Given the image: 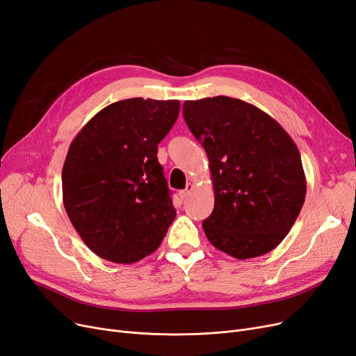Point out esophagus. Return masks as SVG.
I'll return each mask as SVG.
<instances>
[{"instance_id": "1", "label": "esophagus", "mask_w": 356, "mask_h": 356, "mask_svg": "<svg viewBox=\"0 0 356 356\" xmlns=\"http://www.w3.org/2000/svg\"><path fill=\"white\" fill-rule=\"evenodd\" d=\"M193 188H195V186H193L192 183H188V184H186V189L180 191V193H179V195H180V199H186V196H189V193L193 191Z\"/></svg>"}]
</instances>
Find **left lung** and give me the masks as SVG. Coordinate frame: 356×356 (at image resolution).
<instances>
[{"instance_id": "obj_1", "label": "left lung", "mask_w": 356, "mask_h": 356, "mask_svg": "<svg viewBox=\"0 0 356 356\" xmlns=\"http://www.w3.org/2000/svg\"><path fill=\"white\" fill-rule=\"evenodd\" d=\"M183 118L209 160L215 205L209 243L236 259L266 254L304 205L307 181L288 132L259 107L227 96L186 100Z\"/></svg>"}]
</instances>
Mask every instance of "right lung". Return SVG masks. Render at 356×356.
Masks as SVG:
<instances>
[{"label":"right lung","instance_id":"1","mask_svg":"<svg viewBox=\"0 0 356 356\" xmlns=\"http://www.w3.org/2000/svg\"><path fill=\"white\" fill-rule=\"evenodd\" d=\"M179 100L127 99L106 106L76 134L63 168L68 218L91 252L135 264L159 249L176 209L159 144Z\"/></svg>","mask_w":356,"mask_h":356}]
</instances>
